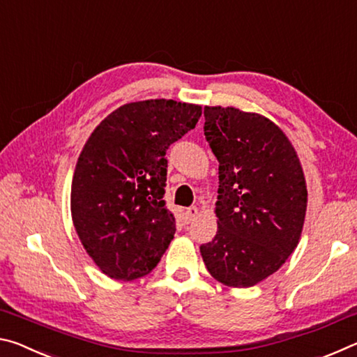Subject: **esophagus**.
<instances>
[{"mask_svg":"<svg viewBox=\"0 0 357 357\" xmlns=\"http://www.w3.org/2000/svg\"><path fill=\"white\" fill-rule=\"evenodd\" d=\"M197 214H198V208L197 206L187 208L185 209V219H187V222H192L197 217Z\"/></svg>","mask_w":357,"mask_h":357,"instance_id":"1","label":"esophagus"}]
</instances>
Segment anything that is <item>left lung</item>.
Wrapping results in <instances>:
<instances>
[{
    "label": "left lung",
    "mask_w": 357,
    "mask_h": 357,
    "mask_svg": "<svg viewBox=\"0 0 357 357\" xmlns=\"http://www.w3.org/2000/svg\"><path fill=\"white\" fill-rule=\"evenodd\" d=\"M204 137L219 160L217 234L200 247L209 274L247 288L274 274L299 243L307 189L296 151L268 118L204 107Z\"/></svg>",
    "instance_id": "obj_1"
}]
</instances>
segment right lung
Instances as JSON below:
<instances>
[{"instance_id": "1", "label": "right lung", "mask_w": 357, "mask_h": 357, "mask_svg": "<svg viewBox=\"0 0 357 357\" xmlns=\"http://www.w3.org/2000/svg\"><path fill=\"white\" fill-rule=\"evenodd\" d=\"M200 116V105L184 102H132L108 114L84 144L72 179V220L112 279L149 274L172 243L176 220L164 200L165 154Z\"/></svg>"}]
</instances>
